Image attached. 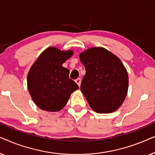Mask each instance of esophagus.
<instances>
[{"label": "esophagus", "mask_w": 155, "mask_h": 155, "mask_svg": "<svg viewBox=\"0 0 155 155\" xmlns=\"http://www.w3.org/2000/svg\"><path fill=\"white\" fill-rule=\"evenodd\" d=\"M75 82L78 84V86H80V84H81V79L80 78H78V79L75 80Z\"/></svg>", "instance_id": "34e87169"}]
</instances>
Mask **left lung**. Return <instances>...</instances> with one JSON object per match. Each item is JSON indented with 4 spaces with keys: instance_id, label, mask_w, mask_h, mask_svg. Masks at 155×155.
Segmentation results:
<instances>
[{
    "instance_id": "left-lung-1",
    "label": "left lung",
    "mask_w": 155,
    "mask_h": 155,
    "mask_svg": "<svg viewBox=\"0 0 155 155\" xmlns=\"http://www.w3.org/2000/svg\"><path fill=\"white\" fill-rule=\"evenodd\" d=\"M80 58L86 71L80 90L90 107L100 114L115 111L128 92V76L124 64L102 47L89 48Z\"/></svg>"
}]
</instances>
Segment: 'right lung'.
Wrapping results in <instances>:
<instances>
[{
	"mask_svg": "<svg viewBox=\"0 0 155 155\" xmlns=\"http://www.w3.org/2000/svg\"><path fill=\"white\" fill-rule=\"evenodd\" d=\"M73 54L49 47L39 56L27 75V87L33 101L42 110L58 111L66 104L71 93L79 89L69 78L63 63Z\"/></svg>",
	"mask_w": 155,
	"mask_h": 155,
	"instance_id": "1",
	"label": "right lung"
}]
</instances>
